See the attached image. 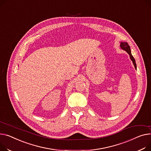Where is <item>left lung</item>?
Returning a JSON list of instances; mask_svg holds the SVG:
<instances>
[{"mask_svg":"<svg viewBox=\"0 0 151 151\" xmlns=\"http://www.w3.org/2000/svg\"><path fill=\"white\" fill-rule=\"evenodd\" d=\"M120 47H121L123 50H125V51L130 56V59L132 60V61L134 65V67L135 68V69H137V65H136V63H135V60L134 59V58L133 57V56L131 54V51H130V46L128 45V44L127 42H122L120 43Z\"/></svg>","mask_w":151,"mask_h":151,"instance_id":"left-lung-1","label":"left lung"}]
</instances>
